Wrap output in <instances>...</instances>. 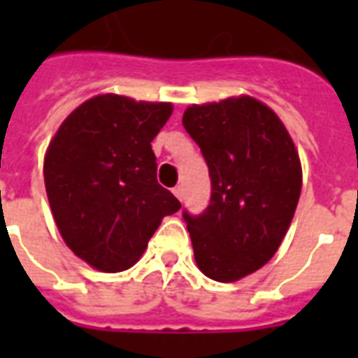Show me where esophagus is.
<instances>
[{
    "instance_id": "esophagus-1",
    "label": "esophagus",
    "mask_w": 358,
    "mask_h": 358,
    "mask_svg": "<svg viewBox=\"0 0 358 358\" xmlns=\"http://www.w3.org/2000/svg\"><path fill=\"white\" fill-rule=\"evenodd\" d=\"M174 195H176L178 201H184V187H182V185H176V187H174Z\"/></svg>"
}]
</instances>
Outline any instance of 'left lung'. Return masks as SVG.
<instances>
[{"instance_id":"obj_1","label":"left lung","mask_w":358,"mask_h":358,"mask_svg":"<svg viewBox=\"0 0 358 358\" xmlns=\"http://www.w3.org/2000/svg\"><path fill=\"white\" fill-rule=\"evenodd\" d=\"M182 122L212 180L206 210L184 212L195 262L206 277L234 282L282 243L301 195L299 156L280 119L250 96L191 106Z\"/></svg>"}]
</instances>
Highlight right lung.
Instances as JSON below:
<instances>
[{
  "label": "right lung",
  "instance_id": "add662e5",
  "mask_svg": "<svg viewBox=\"0 0 358 358\" xmlns=\"http://www.w3.org/2000/svg\"><path fill=\"white\" fill-rule=\"evenodd\" d=\"M171 113V103L100 94L74 109L48 146L44 184L55 224L98 271L134 266L162 219L182 208L157 184L150 145Z\"/></svg>",
  "mask_w": 358,
  "mask_h": 358
}]
</instances>
